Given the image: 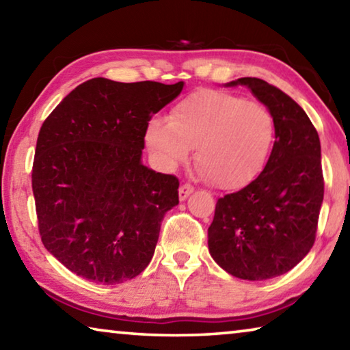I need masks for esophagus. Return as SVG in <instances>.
<instances>
[{"label":"esophagus","mask_w":350,"mask_h":350,"mask_svg":"<svg viewBox=\"0 0 350 350\" xmlns=\"http://www.w3.org/2000/svg\"><path fill=\"white\" fill-rule=\"evenodd\" d=\"M193 191H194V188L189 185V183H183V185H180V188H179V199L185 200Z\"/></svg>","instance_id":"esophagus-1"}]
</instances>
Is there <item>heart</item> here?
Returning a JSON list of instances; mask_svg holds the SVG:
<instances>
[{
	"label": "heart",
	"instance_id": "b5f03b06",
	"mask_svg": "<svg viewBox=\"0 0 350 350\" xmlns=\"http://www.w3.org/2000/svg\"><path fill=\"white\" fill-rule=\"evenodd\" d=\"M145 142L167 170L185 162L194 148V162L206 179L219 188L236 189L265 167L275 142V120L262 103L204 90L173 106L168 122L150 120Z\"/></svg>",
	"mask_w": 350,
	"mask_h": 350
}]
</instances>
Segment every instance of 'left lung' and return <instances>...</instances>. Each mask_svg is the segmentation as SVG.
I'll list each match as a JSON object with an SVG mask.
<instances>
[{
    "instance_id": "obj_1",
    "label": "left lung",
    "mask_w": 350,
    "mask_h": 350,
    "mask_svg": "<svg viewBox=\"0 0 350 350\" xmlns=\"http://www.w3.org/2000/svg\"><path fill=\"white\" fill-rule=\"evenodd\" d=\"M275 120V144L256 179L217 200L208 228L211 258L239 280L264 281L292 270L315 242L324 198L321 145L304 109L267 81L244 77Z\"/></svg>"
}]
</instances>
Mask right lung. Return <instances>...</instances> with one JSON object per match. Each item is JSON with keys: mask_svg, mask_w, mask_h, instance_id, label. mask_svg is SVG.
<instances>
[{"mask_svg": "<svg viewBox=\"0 0 350 350\" xmlns=\"http://www.w3.org/2000/svg\"><path fill=\"white\" fill-rule=\"evenodd\" d=\"M183 81L81 83L40 129L32 168L38 230L72 273L120 284L146 269L179 180L142 163L148 122Z\"/></svg>", "mask_w": 350, "mask_h": 350, "instance_id": "right-lung-1", "label": "right lung"}]
</instances>
